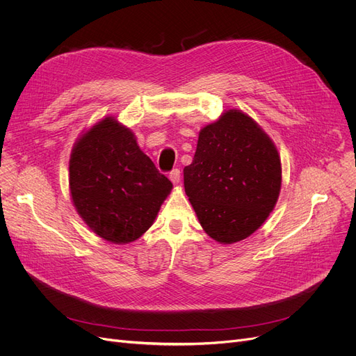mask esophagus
<instances>
[{
  "mask_svg": "<svg viewBox=\"0 0 356 356\" xmlns=\"http://www.w3.org/2000/svg\"><path fill=\"white\" fill-rule=\"evenodd\" d=\"M170 180L173 181V184H179V181H180V170L179 168H175V170L170 173Z\"/></svg>",
  "mask_w": 356,
  "mask_h": 356,
  "instance_id": "esophagus-1",
  "label": "esophagus"
}]
</instances>
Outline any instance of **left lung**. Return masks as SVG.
Wrapping results in <instances>:
<instances>
[{
	"mask_svg": "<svg viewBox=\"0 0 356 356\" xmlns=\"http://www.w3.org/2000/svg\"><path fill=\"white\" fill-rule=\"evenodd\" d=\"M188 195L203 231L219 244L254 234L273 212L282 189L275 144L250 115L228 109L203 127L191 165Z\"/></svg>",
	"mask_w": 356,
	"mask_h": 356,
	"instance_id": "obj_1",
	"label": "left lung"
}]
</instances>
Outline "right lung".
<instances>
[{"mask_svg":"<svg viewBox=\"0 0 356 356\" xmlns=\"http://www.w3.org/2000/svg\"><path fill=\"white\" fill-rule=\"evenodd\" d=\"M69 189L93 232L112 244H129L153 225L173 184L141 152L133 131L108 115L74 143Z\"/></svg>","mask_w":356,"mask_h":356,"instance_id":"obj_1","label":"right lung"}]
</instances>
